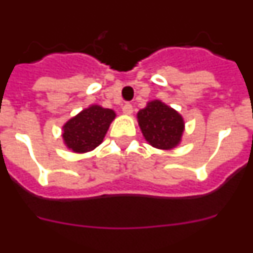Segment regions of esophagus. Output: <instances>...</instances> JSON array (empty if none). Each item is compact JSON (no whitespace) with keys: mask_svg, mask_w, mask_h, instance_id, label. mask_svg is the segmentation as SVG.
Returning a JSON list of instances; mask_svg holds the SVG:
<instances>
[{"mask_svg":"<svg viewBox=\"0 0 253 253\" xmlns=\"http://www.w3.org/2000/svg\"><path fill=\"white\" fill-rule=\"evenodd\" d=\"M122 110L125 115H130V114L133 113V106H131V104H125L124 106L122 107Z\"/></svg>","mask_w":253,"mask_h":253,"instance_id":"34e87169","label":"esophagus"}]
</instances>
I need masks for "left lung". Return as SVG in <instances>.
Instances as JSON below:
<instances>
[{"mask_svg": "<svg viewBox=\"0 0 253 253\" xmlns=\"http://www.w3.org/2000/svg\"><path fill=\"white\" fill-rule=\"evenodd\" d=\"M143 137L152 147L173 149L180 144L185 130L184 118L161 100H152L137 114Z\"/></svg>", "mask_w": 253, "mask_h": 253, "instance_id": "1", "label": "left lung"}]
</instances>
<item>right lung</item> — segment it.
<instances>
[{"label": "right lung", "mask_w": 253, "mask_h": 253, "mask_svg": "<svg viewBox=\"0 0 253 253\" xmlns=\"http://www.w3.org/2000/svg\"><path fill=\"white\" fill-rule=\"evenodd\" d=\"M115 116V111L100 105L86 107L63 125L64 144L75 153L92 151L102 143Z\"/></svg>", "instance_id": "right-lung-1"}]
</instances>
